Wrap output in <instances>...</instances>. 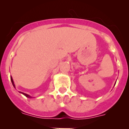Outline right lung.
<instances>
[{
  "label": "right lung",
  "mask_w": 129,
  "mask_h": 129,
  "mask_svg": "<svg viewBox=\"0 0 129 129\" xmlns=\"http://www.w3.org/2000/svg\"><path fill=\"white\" fill-rule=\"evenodd\" d=\"M10 80H11V82H12V85H13V86L14 87V88H15V85H14V81H13V79H12V77H10ZM20 93H22V94H24L25 96V97H28V98H31V96H30V95H28V94H26V93H24V92H20Z\"/></svg>",
  "instance_id": "obj_1"
}]
</instances>
